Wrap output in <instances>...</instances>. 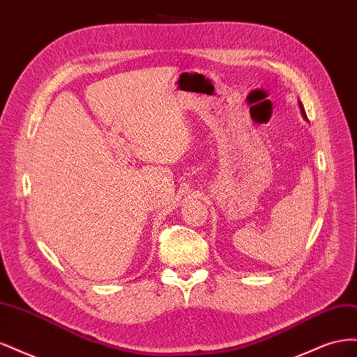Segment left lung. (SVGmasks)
<instances>
[{"instance_id": "1", "label": "left lung", "mask_w": 357, "mask_h": 357, "mask_svg": "<svg viewBox=\"0 0 357 357\" xmlns=\"http://www.w3.org/2000/svg\"><path fill=\"white\" fill-rule=\"evenodd\" d=\"M298 104H299V109H301V114H302V117L307 119V114H305V110H304V105H302V102H301V101H298Z\"/></svg>"}]
</instances>
